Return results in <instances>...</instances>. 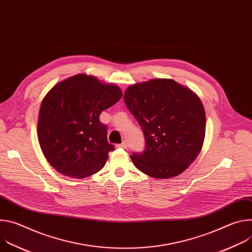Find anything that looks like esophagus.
Listing matches in <instances>:
<instances>
[{"instance_id": "1", "label": "esophagus", "mask_w": 252, "mask_h": 252, "mask_svg": "<svg viewBox=\"0 0 252 252\" xmlns=\"http://www.w3.org/2000/svg\"><path fill=\"white\" fill-rule=\"evenodd\" d=\"M116 148H118V149H126L127 148V143L126 141H123L121 145H117Z\"/></svg>"}]
</instances>
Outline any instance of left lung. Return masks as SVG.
Returning <instances> with one entry per match:
<instances>
[{
    "label": "left lung",
    "mask_w": 252,
    "mask_h": 252,
    "mask_svg": "<svg viewBox=\"0 0 252 252\" xmlns=\"http://www.w3.org/2000/svg\"><path fill=\"white\" fill-rule=\"evenodd\" d=\"M126 105L142 128L146 151L130 158L157 179L183 173L199 155L205 136V111L198 95L170 79L130 85Z\"/></svg>",
    "instance_id": "8db88e82"
}]
</instances>
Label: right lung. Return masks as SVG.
Wrapping results in <instances>:
<instances>
[{
  "label": "right lung",
  "instance_id": "1",
  "mask_svg": "<svg viewBox=\"0 0 252 252\" xmlns=\"http://www.w3.org/2000/svg\"><path fill=\"white\" fill-rule=\"evenodd\" d=\"M123 96L114 84L78 74L56 84L42 100L38 138L49 163L61 174L84 178L100 170L114 151L99 115Z\"/></svg>",
  "mask_w": 252,
  "mask_h": 252
}]
</instances>
